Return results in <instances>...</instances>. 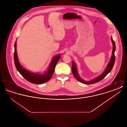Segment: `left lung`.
Returning <instances> with one entry per match:
<instances>
[{
	"instance_id": "8db88e82",
	"label": "left lung",
	"mask_w": 127,
	"mask_h": 127,
	"mask_svg": "<svg viewBox=\"0 0 127 127\" xmlns=\"http://www.w3.org/2000/svg\"><path fill=\"white\" fill-rule=\"evenodd\" d=\"M111 41H112V44H113V49H112V55H111L110 61H109L108 64L107 65L106 69L100 75H99L98 77L95 78V79H92L91 80L89 81H85L84 79H81L80 77V76H79L75 63L72 61V71L74 77L77 79L78 81H80V82H81L83 84H94V83H97V82L100 81V80H101L102 79H104L109 74V73L111 71V70H112V69L113 67V66L114 65V63H115V50H116V46H115V42L113 40V38H112V36L111 37Z\"/></svg>"
}]
</instances>
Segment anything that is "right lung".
Wrapping results in <instances>:
<instances>
[{"mask_svg": "<svg viewBox=\"0 0 127 127\" xmlns=\"http://www.w3.org/2000/svg\"><path fill=\"white\" fill-rule=\"evenodd\" d=\"M16 41L17 40L14 44L15 51L14 53V59L15 65L17 70L23 77V78L31 83L40 84L47 82L52 77L56 65L61 58V55H57L54 56L49 65L48 70L44 74H41L40 73L32 72L27 70L20 65L17 54Z\"/></svg>", "mask_w": 127, "mask_h": 127, "instance_id": "right-lung-1", "label": "right lung"}]
</instances>
